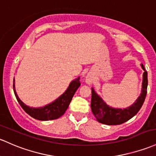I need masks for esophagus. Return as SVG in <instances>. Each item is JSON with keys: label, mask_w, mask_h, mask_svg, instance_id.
Masks as SVG:
<instances>
[{"label": "esophagus", "mask_w": 156, "mask_h": 156, "mask_svg": "<svg viewBox=\"0 0 156 156\" xmlns=\"http://www.w3.org/2000/svg\"><path fill=\"white\" fill-rule=\"evenodd\" d=\"M93 80V76H92L90 74H88L86 76V82L87 83H91Z\"/></svg>", "instance_id": "esophagus-1"}]
</instances>
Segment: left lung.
<instances>
[{
  "label": "left lung",
  "instance_id": "1",
  "mask_svg": "<svg viewBox=\"0 0 156 156\" xmlns=\"http://www.w3.org/2000/svg\"><path fill=\"white\" fill-rule=\"evenodd\" d=\"M140 66L144 71L143 74L141 93L138 98L136 99V101L129 107L126 108H115L111 107L106 104L102 98L95 91L94 88H91V110L98 122L109 126L120 125L135 116L137 113L140 111L147 96V85H148L147 72L146 71L142 63Z\"/></svg>",
  "mask_w": 156,
  "mask_h": 156
}]
</instances>
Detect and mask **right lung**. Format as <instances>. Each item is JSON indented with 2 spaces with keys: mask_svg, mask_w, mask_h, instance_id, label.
Instances as JSON below:
<instances>
[{
  "mask_svg": "<svg viewBox=\"0 0 156 156\" xmlns=\"http://www.w3.org/2000/svg\"><path fill=\"white\" fill-rule=\"evenodd\" d=\"M79 79L80 77H78L72 81L66 90L61 96L43 107L33 108L24 104L16 93V87H15V78L13 79V90L19 105L30 117L42 121L52 120V119H56L64 114L71 102L74 94L81 85Z\"/></svg>",
  "mask_w": 156,
  "mask_h": 156,
  "instance_id": "1",
  "label": "right lung"
}]
</instances>
